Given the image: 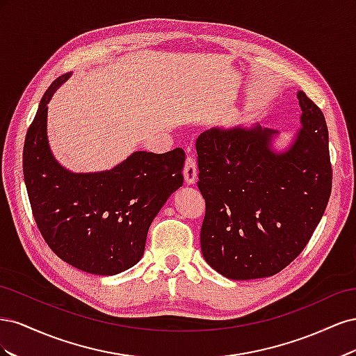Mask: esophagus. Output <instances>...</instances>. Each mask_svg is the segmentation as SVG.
Segmentation results:
<instances>
[{"instance_id": "esophagus-1", "label": "esophagus", "mask_w": 356, "mask_h": 356, "mask_svg": "<svg viewBox=\"0 0 356 356\" xmlns=\"http://www.w3.org/2000/svg\"><path fill=\"white\" fill-rule=\"evenodd\" d=\"M182 174H184V179L187 184H195L197 179V165L195 161V157L187 156L184 169H182Z\"/></svg>"}]
</instances>
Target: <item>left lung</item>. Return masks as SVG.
<instances>
[{"mask_svg": "<svg viewBox=\"0 0 356 356\" xmlns=\"http://www.w3.org/2000/svg\"><path fill=\"white\" fill-rule=\"evenodd\" d=\"M301 124L285 153L273 129L213 127L197 136L200 229L207 263L234 281L273 276L310 241L331 195L328 129L319 106L298 92Z\"/></svg>", "mask_w": 356, "mask_h": 356, "instance_id": "1", "label": "left lung"}]
</instances>
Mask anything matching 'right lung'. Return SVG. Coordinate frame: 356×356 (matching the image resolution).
<instances>
[{"instance_id":"1","label":"right lung","mask_w":356,"mask_h":356,"mask_svg":"<svg viewBox=\"0 0 356 356\" xmlns=\"http://www.w3.org/2000/svg\"><path fill=\"white\" fill-rule=\"evenodd\" d=\"M50 84L24 145V177L42 239L60 260L92 275H115L136 264L147 233L168 197L182 186L186 154L136 152L99 174H71L47 144V102L68 79Z\"/></svg>"}]
</instances>
